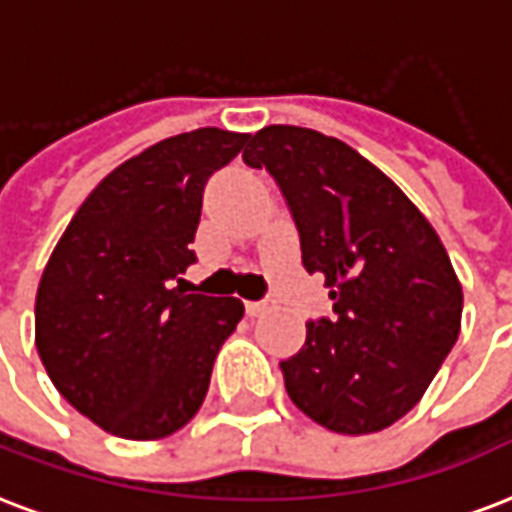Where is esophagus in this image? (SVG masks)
Returning <instances> with one entry per match:
<instances>
[{
    "mask_svg": "<svg viewBox=\"0 0 512 512\" xmlns=\"http://www.w3.org/2000/svg\"><path fill=\"white\" fill-rule=\"evenodd\" d=\"M244 306H247L249 317H260V314H265L271 308V300H247Z\"/></svg>",
    "mask_w": 512,
    "mask_h": 512,
    "instance_id": "34e87169",
    "label": "esophagus"
}]
</instances>
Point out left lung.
Here are the masks:
<instances>
[{
    "mask_svg": "<svg viewBox=\"0 0 512 512\" xmlns=\"http://www.w3.org/2000/svg\"><path fill=\"white\" fill-rule=\"evenodd\" d=\"M244 163L282 190L308 273H325L333 317L308 319L306 343L279 362L287 395L341 435L395 424L454 349L462 287L408 195L360 152L311 128L268 126Z\"/></svg>",
    "mask_w": 512,
    "mask_h": 512,
    "instance_id": "left-lung-1",
    "label": "left lung"
}]
</instances>
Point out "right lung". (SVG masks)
Here are the masks:
<instances>
[{"label":"right lung","instance_id":"right-lung-1","mask_svg":"<svg viewBox=\"0 0 512 512\" xmlns=\"http://www.w3.org/2000/svg\"><path fill=\"white\" fill-rule=\"evenodd\" d=\"M249 134L198 128L117 166L77 209L39 279V360L66 403L126 440L193 419L239 298L187 292L204 187Z\"/></svg>","mask_w":512,"mask_h":512}]
</instances>
